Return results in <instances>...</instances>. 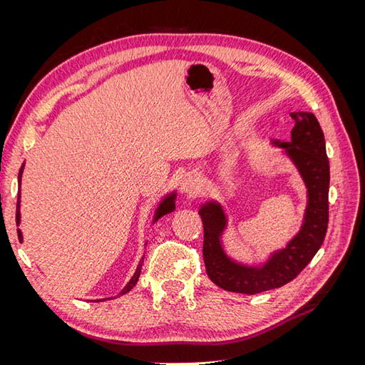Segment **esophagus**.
I'll list each match as a JSON object with an SVG mask.
<instances>
[{"label":"esophagus","mask_w":365,"mask_h":365,"mask_svg":"<svg viewBox=\"0 0 365 365\" xmlns=\"http://www.w3.org/2000/svg\"><path fill=\"white\" fill-rule=\"evenodd\" d=\"M201 189V181L197 175H187L181 182V193L184 196H195Z\"/></svg>","instance_id":"1"}]
</instances>
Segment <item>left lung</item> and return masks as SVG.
Masks as SVG:
<instances>
[{
	"label": "left lung",
	"mask_w": 365,
	"mask_h": 365,
	"mask_svg": "<svg viewBox=\"0 0 365 365\" xmlns=\"http://www.w3.org/2000/svg\"><path fill=\"white\" fill-rule=\"evenodd\" d=\"M295 126L291 141L274 140L272 145L291 158L307 189V205L303 225L284 248L272 252L262 267H248L230 259L220 237L227 228L222 205L208 201L201 205L204 225L205 271L219 288L254 295L280 288L300 274L323 245L329 224V160L323 129L312 113H291Z\"/></svg>",
	"instance_id": "8db88e82"
}]
</instances>
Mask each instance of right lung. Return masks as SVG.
Segmentation results:
<instances>
[{"instance_id":"right-lung-1","label":"right lung","mask_w":365,"mask_h":365,"mask_svg":"<svg viewBox=\"0 0 365 365\" xmlns=\"http://www.w3.org/2000/svg\"><path fill=\"white\" fill-rule=\"evenodd\" d=\"M23 170H24V164L21 165L19 175H18V187H19V190H18V202H16V225H19V222H21V213H19V207H21L19 202H21V201H19V197H21V178H23ZM175 200H176V193H175V192L169 193L168 196H164V200L160 202V205H158L157 210H155V216H153L152 222H157V220H158L161 216L168 215V213H172L173 210H175ZM18 237H19L21 242H23V233H21L19 228H18ZM141 264H143V260L138 263V267H137L134 275H132V279L128 282V284L125 286V288L121 289L120 295H125L126 292H129L132 288H134L135 283L138 282V277H140ZM103 300H106V298H103ZM97 302H102V300H97Z\"/></svg>"}]
</instances>
